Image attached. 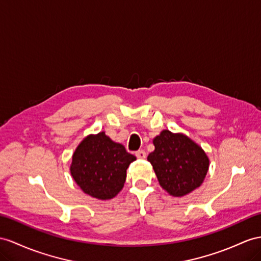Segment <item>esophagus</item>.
Here are the masks:
<instances>
[{"instance_id": "esophagus-1", "label": "esophagus", "mask_w": 261, "mask_h": 261, "mask_svg": "<svg viewBox=\"0 0 261 261\" xmlns=\"http://www.w3.org/2000/svg\"><path fill=\"white\" fill-rule=\"evenodd\" d=\"M136 156L138 159H145L146 158V153L144 150H139L136 152Z\"/></svg>"}]
</instances>
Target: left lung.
<instances>
[{
    "label": "left lung",
    "instance_id": "8db88e82",
    "mask_svg": "<svg viewBox=\"0 0 261 261\" xmlns=\"http://www.w3.org/2000/svg\"><path fill=\"white\" fill-rule=\"evenodd\" d=\"M155 149L148 156L162 189L175 197L202 185L210 166L204 150L183 133L163 130L153 139Z\"/></svg>",
    "mask_w": 261,
    "mask_h": 261
}]
</instances>
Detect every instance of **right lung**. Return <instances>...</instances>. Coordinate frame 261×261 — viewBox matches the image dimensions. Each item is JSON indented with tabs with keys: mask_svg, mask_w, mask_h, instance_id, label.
Instances as JSON below:
<instances>
[{
	"mask_svg": "<svg viewBox=\"0 0 261 261\" xmlns=\"http://www.w3.org/2000/svg\"><path fill=\"white\" fill-rule=\"evenodd\" d=\"M136 156L99 132L86 137L72 154L70 173L84 193L98 199H110L122 190L126 169Z\"/></svg>",
	"mask_w": 261,
	"mask_h": 261,
	"instance_id": "add662e5",
	"label": "right lung"
}]
</instances>
